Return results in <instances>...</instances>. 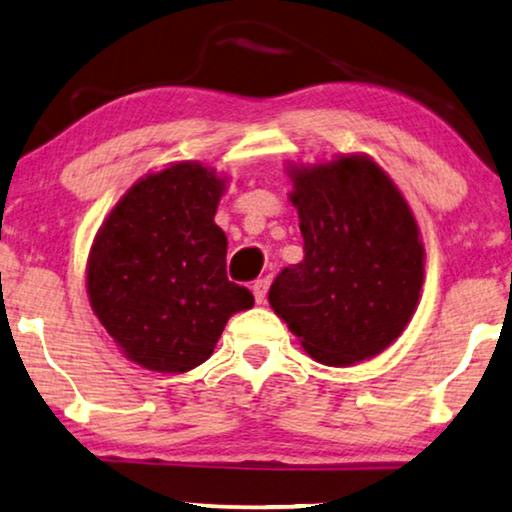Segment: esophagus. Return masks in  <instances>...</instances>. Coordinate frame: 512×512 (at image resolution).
<instances>
[{"mask_svg":"<svg viewBox=\"0 0 512 512\" xmlns=\"http://www.w3.org/2000/svg\"><path fill=\"white\" fill-rule=\"evenodd\" d=\"M269 285H271L269 278H259V280H255L253 294H255L257 304H264V301H266V292H269Z\"/></svg>","mask_w":512,"mask_h":512,"instance_id":"esophagus-1","label":"esophagus"}]
</instances>
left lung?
<instances>
[{
  "label": "left lung",
  "instance_id": "obj_1",
  "mask_svg": "<svg viewBox=\"0 0 512 512\" xmlns=\"http://www.w3.org/2000/svg\"><path fill=\"white\" fill-rule=\"evenodd\" d=\"M304 259L273 280L269 304L315 362L376 357L408 327L424 246L408 201L369 155L290 164Z\"/></svg>",
  "mask_w": 512,
  "mask_h": 512
}]
</instances>
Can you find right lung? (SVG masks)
Wrapping results in <instances>:
<instances>
[{"label":"right lung","instance_id":"right-lung-1","mask_svg":"<svg viewBox=\"0 0 512 512\" xmlns=\"http://www.w3.org/2000/svg\"><path fill=\"white\" fill-rule=\"evenodd\" d=\"M225 183L201 162L169 164L129 187L95 236L90 306L143 369H194L213 355L227 320L255 304L227 278V236L213 220Z\"/></svg>","mask_w":512,"mask_h":512}]
</instances>
